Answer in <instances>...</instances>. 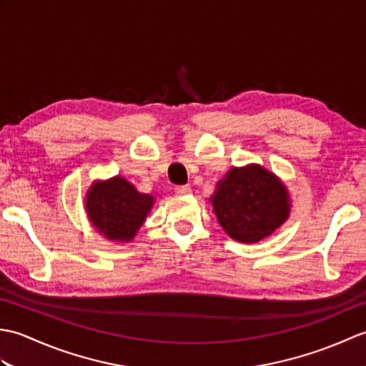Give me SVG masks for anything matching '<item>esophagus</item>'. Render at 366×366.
I'll return each mask as SVG.
<instances>
[{
  "instance_id": "obj_1",
  "label": "esophagus",
  "mask_w": 366,
  "mask_h": 366,
  "mask_svg": "<svg viewBox=\"0 0 366 366\" xmlns=\"http://www.w3.org/2000/svg\"><path fill=\"white\" fill-rule=\"evenodd\" d=\"M176 193H179V195H189V193H192V187L190 185H179V187H176Z\"/></svg>"
}]
</instances>
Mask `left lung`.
<instances>
[{
	"instance_id": "1",
	"label": "left lung",
	"mask_w": 366,
	"mask_h": 366,
	"mask_svg": "<svg viewBox=\"0 0 366 366\" xmlns=\"http://www.w3.org/2000/svg\"><path fill=\"white\" fill-rule=\"evenodd\" d=\"M220 227L244 244L259 242L287 220L291 199L286 185L261 165L231 168L211 197Z\"/></svg>"
}]
</instances>
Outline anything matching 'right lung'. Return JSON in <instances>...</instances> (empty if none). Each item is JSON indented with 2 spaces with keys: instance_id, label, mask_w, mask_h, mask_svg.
<instances>
[{
  "instance_id": "1",
  "label": "right lung",
  "mask_w": 366,
  "mask_h": 366,
  "mask_svg": "<svg viewBox=\"0 0 366 366\" xmlns=\"http://www.w3.org/2000/svg\"><path fill=\"white\" fill-rule=\"evenodd\" d=\"M152 206L154 197L139 193L122 176L94 182L84 201L92 228L114 242H130Z\"/></svg>"
}]
</instances>
